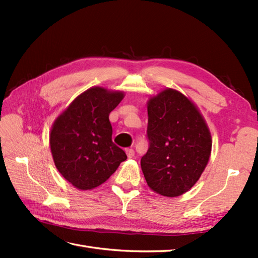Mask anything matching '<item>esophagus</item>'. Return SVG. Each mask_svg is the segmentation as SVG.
<instances>
[{
  "instance_id": "34e87169",
  "label": "esophagus",
  "mask_w": 258,
  "mask_h": 258,
  "mask_svg": "<svg viewBox=\"0 0 258 258\" xmlns=\"http://www.w3.org/2000/svg\"><path fill=\"white\" fill-rule=\"evenodd\" d=\"M125 153H126V155H127L128 158H132L134 156V154H135L134 150H132V149H126Z\"/></svg>"
}]
</instances>
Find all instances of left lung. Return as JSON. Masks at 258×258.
<instances>
[{
	"label": "left lung",
	"instance_id": "left-lung-1",
	"mask_svg": "<svg viewBox=\"0 0 258 258\" xmlns=\"http://www.w3.org/2000/svg\"><path fill=\"white\" fill-rule=\"evenodd\" d=\"M150 147L141 167L149 187L166 197L189 190L210 161L212 135L199 107L183 93L165 89L147 101Z\"/></svg>",
	"mask_w": 258,
	"mask_h": 258
}]
</instances>
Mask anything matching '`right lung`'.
<instances>
[{
    "label": "right lung",
    "instance_id": "obj_1",
    "mask_svg": "<svg viewBox=\"0 0 258 258\" xmlns=\"http://www.w3.org/2000/svg\"><path fill=\"white\" fill-rule=\"evenodd\" d=\"M124 96L123 91L93 86L54 120L50 132L53 161L75 188L89 190L102 185L127 158L112 142L108 119Z\"/></svg>",
    "mask_w": 258,
    "mask_h": 258
}]
</instances>
